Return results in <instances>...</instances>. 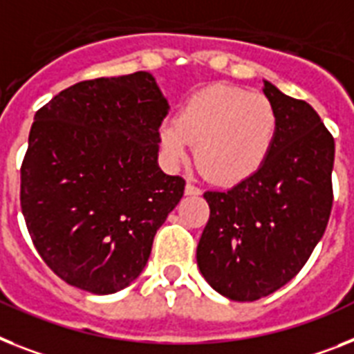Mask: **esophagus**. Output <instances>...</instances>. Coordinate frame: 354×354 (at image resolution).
I'll use <instances>...</instances> for the list:
<instances>
[{
  "mask_svg": "<svg viewBox=\"0 0 354 354\" xmlns=\"http://www.w3.org/2000/svg\"><path fill=\"white\" fill-rule=\"evenodd\" d=\"M184 194H186V195H201V188H197L195 184L188 183V184H186V188H184Z\"/></svg>",
  "mask_w": 354,
  "mask_h": 354,
  "instance_id": "esophagus-1",
  "label": "esophagus"
}]
</instances>
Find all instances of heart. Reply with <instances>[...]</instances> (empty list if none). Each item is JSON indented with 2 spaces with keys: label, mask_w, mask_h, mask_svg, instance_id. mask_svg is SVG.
<instances>
[{
  "label": "heart",
  "mask_w": 354,
  "mask_h": 354,
  "mask_svg": "<svg viewBox=\"0 0 354 354\" xmlns=\"http://www.w3.org/2000/svg\"><path fill=\"white\" fill-rule=\"evenodd\" d=\"M279 136L275 104L262 93L213 84L184 103L177 121L160 127V146L171 165L186 162L192 146L206 179L236 184L270 159Z\"/></svg>",
  "instance_id": "1"
}]
</instances>
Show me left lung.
I'll return each instance as SVG.
<instances>
[{
  "instance_id": "1",
  "label": "left lung",
  "mask_w": 354,
  "mask_h": 354,
  "mask_svg": "<svg viewBox=\"0 0 354 354\" xmlns=\"http://www.w3.org/2000/svg\"><path fill=\"white\" fill-rule=\"evenodd\" d=\"M279 113L270 159L227 192H206L208 224L197 266L217 293L253 302L304 268L322 239L333 206L335 139L318 113L264 81Z\"/></svg>"
}]
</instances>
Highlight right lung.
I'll list each match as a JSON object with an SVG mask.
<instances>
[{
    "label": "right lung",
    "mask_w": 354,
    "mask_h": 354,
    "mask_svg": "<svg viewBox=\"0 0 354 354\" xmlns=\"http://www.w3.org/2000/svg\"><path fill=\"white\" fill-rule=\"evenodd\" d=\"M170 106L148 72L72 84L34 115L21 212L37 253L66 284L95 295L130 286L184 179L157 165Z\"/></svg>",
    "instance_id": "obj_1"
}]
</instances>
